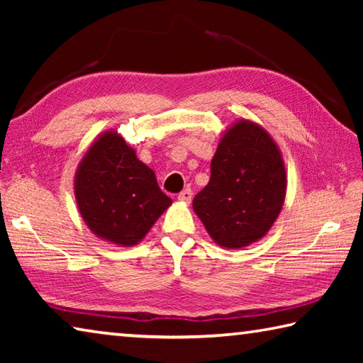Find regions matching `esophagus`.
<instances>
[{
	"mask_svg": "<svg viewBox=\"0 0 363 363\" xmlns=\"http://www.w3.org/2000/svg\"><path fill=\"white\" fill-rule=\"evenodd\" d=\"M192 190L190 189H184L182 192L179 194V196H177V199H179L182 203H190V200H192Z\"/></svg>",
	"mask_w": 363,
	"mask_h": 363,
	"instance_id": "obj_1",
	"label": "esophagus"
}]
</instances>
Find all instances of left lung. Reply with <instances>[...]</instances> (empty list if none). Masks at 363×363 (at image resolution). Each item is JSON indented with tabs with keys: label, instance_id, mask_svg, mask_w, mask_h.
Returning <instances> with one entry per match:
<instances>
[{
	"label": "left lung",
	"instance_id": "8db88e82",
	"mask_svg": "<svg viewBox=\"0 0 363 363\" xmlns=\"http://www.w3.org/2000/svg\"><path fill=\"white\" fill-rule=\"evenodd\" d=\"M286 171L272 136L251 120H237L219 139L208 186L194 211L214 243L238 250L266 235L284 208Z\"/></svg>",
	"mask_w": 363,
	"mask_h": 363
}]
</instances>
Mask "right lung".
<instances>
[{
	"mask_svg": "<svg viewBox=\"0 0 363 363\" xmlns=\"http://www.w3.org/2000/svg\"><path fill=\"white\" fill-rule=\"evenodd\" d=\"M75 200L88 229L118 247H134L173 203L155 173L113 130L99 134L79 160Z\"/></svg>",
	"mask_w": 363,
	"mask_h": 363,
	"instance_id": "add662e5",
	"label": "right lung"
}]
</instances>
